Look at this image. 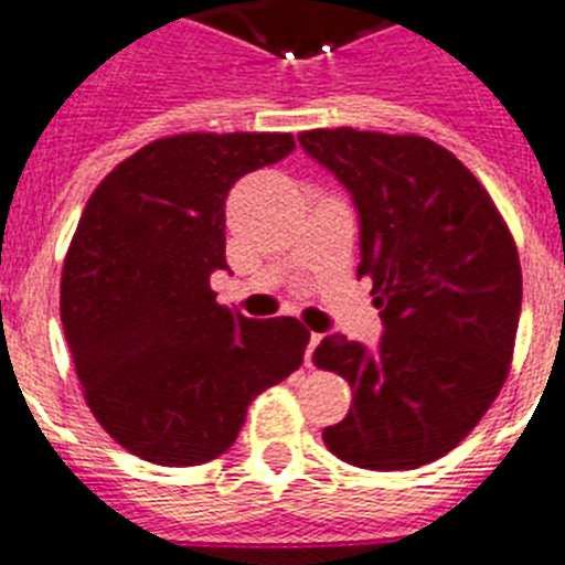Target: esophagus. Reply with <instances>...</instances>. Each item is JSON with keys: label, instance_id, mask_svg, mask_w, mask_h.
Instances as JSON below:
<instances>
[{"label": "esophagus", "instance_id": "34e87169", "mask_svg": "<svg viewBox=\"0 0 565 565\" xmlns=\"http://www.w3.org/2000/svg\"><path fill=\"white\" fill-rule=\"evenodd\" d=\"M319 342H322V333H311V339H308V348H306V364H313V351H317Z\"/></svg>", "mask_w": 565, "mask_h": 565}]
</instances>
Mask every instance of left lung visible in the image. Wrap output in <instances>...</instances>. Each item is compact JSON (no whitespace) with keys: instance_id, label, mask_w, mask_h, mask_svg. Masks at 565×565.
Returning a JSON list of instances; mask_svg holds the SVG:
<instances>
[{"instance_id":"1","label":"left lung","mask_w":565,"mask_h":565,"mask_svg":"<svg viewBox=\"0 0 565 565\" xmlns=\"http://www.w3.org/2000/svg\"><path fill=\"white\" fill-rule=\"evenodd\" d=\"M299 147L348 189L359 277L373 279L376 348L331 333L313 351L348 379V416L326 447L362 469H416L456 450L507 382L521 259L478 178L418 135L311 129Z\"/></svg>"}]
</instances>
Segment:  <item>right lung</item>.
<instances>
[{
  "label": "right lung",
  "instance_id": "1",
  "mask_svg": "<svg viewBox=\"0 0 565 565\" xmlns=\"http://www.w3.org/2000/svg\"><path fill=\"white\" fill-rule=\"evenodd\" d=\"M291 152L288 132L174 135L118 163L87 201L64 259L62 326L89 411L132 456H223L254 396L302 364L311 333L299 319H248L209 286L228 271V189Z\"/></svg>",
  "mask_w": 565,
  "mask_h": 565
}]
</instances>
